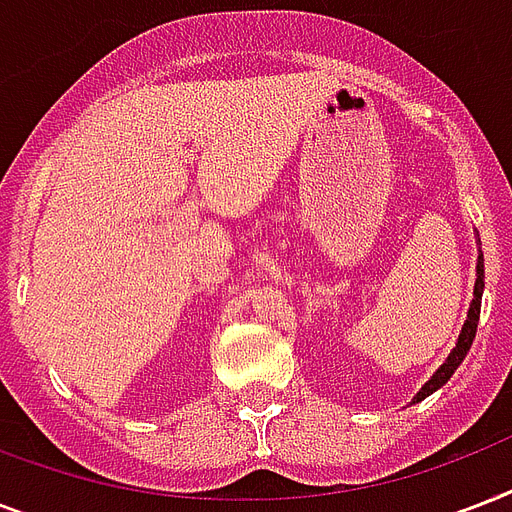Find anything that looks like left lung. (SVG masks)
Segmentation results:
<instances>
[{
  "label": "left lung",
  "mask_w": 512,
  "mask_h": 512,
  "mask_svg": "<svg viewBox=\"0 0 512 512\" xmlns=\"http://www.w3.org/2000/svg\"><path fill=\"white\" fill-rule=\"evenodd\" d=\"M481 295H484V255H478V265H476V289H473V303L468 308V319L462 324V332L457 337V345L452 348V353L446 356V361L436 369V374L430 377L425 385L420 388V393L412 398V404L422 401V398H428L430 393H436L441 385L449 382L454 372H457V366L462 364V358L468 356L470 345H473V337H476V329H478V316H481Z\"/></svg>",
  "instance_id": "obj_1"
}]
</instances>
